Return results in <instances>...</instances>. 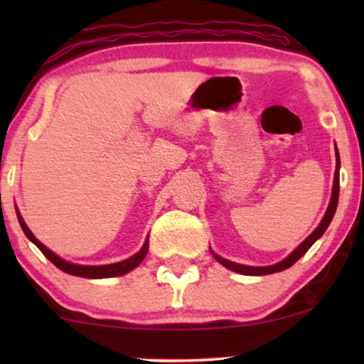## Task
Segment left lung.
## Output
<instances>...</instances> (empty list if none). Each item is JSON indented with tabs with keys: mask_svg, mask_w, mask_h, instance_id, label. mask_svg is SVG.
Listing matches in <instances>:
<instances>
[{
	"mask_svg": "<svg viewBox=\"0 0 364 364\" xmlns=\"http://www.w3.org/2000/svg\"><path fill=\"white\" fill-rule=\"evenodd\" d=\"M335 154H336V171H335V178H333V191H331V198H330V203H328V208L325 212V217L321 218L320 225H318L315 230L311 232V235H308L305 240H303L300 245H298L295 250H293L290 255L287 258H283L282 262L275 263V265H268V267H248V265H240V263H235V262H230V260H225V258H222L220 255H217L215 252H212V255L215 257V260L218 263H222L223 267L228 268V270L235 272V273H240V275H270V273H277V272H282V270H287V268H290L293 263L300 260V258L305 255V253L310 250V247L315 243L318 238H320L325 230L330 225L331 220H333V215H335L336 212V207H338V197H340V154H338V149H336V144H335Z\"/></svg>",
	"mask_w": 364,
	"mask_h": 364,
	"instance_id": "left-lung-1",
	"label": "left lung"
}]
</instances>
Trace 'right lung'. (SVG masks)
<instances>
[{
  "label": "right lung",
  "instance_id": "obj_1",
  "mask_svg": "<svg viewBox=\"0 0 364 364\" xmlns=\"http://www.w3.org/2000/svg\"><path fill=\"white\" fill-rule=\"evenodd\" d=\"M16 215H18V220H19V225H21L24 235H26L29 240H31L34 245H36L39 250L44 253V257L48 258L49 262H53L54 265H56L59 270L69 273V275H74V277H82V278H111V277H121V275H126L134 268L139 267V263H141L144 258H146L147 252H149V237L146 238V242H144V245L141 250H139L136 255L126 258V260L122 262H117V263H111V265H77V263H71L68 260H64V258L58 257L56 253L49 250L46 245H43L41 242L38 240L36 237L33 235V232L29 230L26 223H24L21 213L16 210Z\"/></svg>",
  "mask_w": 364,
  "mask_h": 364
}]
</instances>
